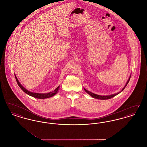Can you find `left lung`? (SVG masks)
<instances>
[{
	"mask_svg": "<svg viewBox=\"0 0 147 147\" xmlns=\"http://www.w3.org/2000/svg\"><path fill=\"white\" fill-rule=\"evenodd\" d=\"M131 76L129 77V79H128V81L127 82V83H126V85H125V87L122 89V90L120 91V92H117V93H116V94H112V95H107V96H101V95H97V94H94V93H92V92H91L90 91H88V90H86L85 88H84V90L86 91L89 95H90V96H91V97H92L93 98H98V99H100V100H107V99H110V98H113V97H114V96H115L116 95H118L119 93H120L121 91H123L124 89H125V88H126V86H127V85L128 84V82H129V80H130V78H131Z\"/></svg>",
	"mask_w": 147,
	"mask_h": 147,
	"instance_id": "8db88e82",
	"label": "left lung"
}]
</instances>
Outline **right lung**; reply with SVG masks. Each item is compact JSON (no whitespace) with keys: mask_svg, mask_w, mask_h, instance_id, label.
Here are the masks:
<instances>
[{"mask_svg":"<svg viewBox=\"0 0 147 147\" xmlns=\"http://www.w3.org/2000/svg\"><path fill=\"white\" fill-rule=\"evenodd\" d=\"M15 77L16 80L17 82V83L18 84V85L19 86V87L21 88V89L22 91H24V92H25L26 94H27L28 95H30L31 96H32L34 98H41V99H43V98H51V97L54 96L55 95H56V94L58 92V91L59 88V86H58L54 91L49 92H48V93H45V94L32 92L28 91L26 89H25L23 86L21 85V84L19 82V80H18L16 76H15Z\"/></svg>","mask_w":147,"mask_h":147,"instance_id":"add662e5","label":"right lung"}]
</instances>
